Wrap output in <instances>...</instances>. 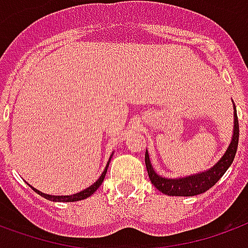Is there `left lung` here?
Segmentation results:
<instances>
[{"mask_svg": "<svg viewBox=\"0 0 248 248\" xmlns=\"http://www.w3.org/2000/svg\"><path fill=\"white\" fill-rule=\"evenodd\" d=\"M235 109V108H234ZM238 140H239V124H238V117H236V110H234V135L230 146L225 152V155L221 157V160L217 164L212 167L210 170L202 173L188 176V177H181V179H166L160 177L156 172L154 170L151 166V161L148 157V152L146 151V167H147L148 177L154 184V186L159 189L161 193L168 194V196H197L203 192H206L216 185L222 176L225 175L227 168L232 166V160L235 157L236 148H238Z\"/></svg>", "mask_w": 248, "mask_h": 248, "instance_id": "8db88e82", "label": "left lung"}]
</instances>
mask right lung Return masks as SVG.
I'll return each instance as SVG.
<instances>
[{
    "instance_id": "obj_1",
    "label": "right lung",
    "mask_w": 248,
    "mask_h": 248,
    "mask_svg": "<svg viewBox=\"0 0 248 248\" xmlns=\"http://www.w3.org/2000/svg\"><path fill=\"white\" fill-rule=\"evenodd\" d=\"M108 167H109V164L106 166L105 170L102 172V175L100 176V179L94 183L93 185H91L89 188H87V189L81 190V192H78V193L76 194H72V196H51V194H45L42 193V192H39L38 189H32L35 190L36 193L40 194L42 197H45V199L47 200H51V201H59V202H73V201H80V200H85L87 197H89V196H92V194L94 193L98 188H100V185L102 184V181H104V179H105V175L106 172H108Z\"/></svg>"
}]
</instances>
